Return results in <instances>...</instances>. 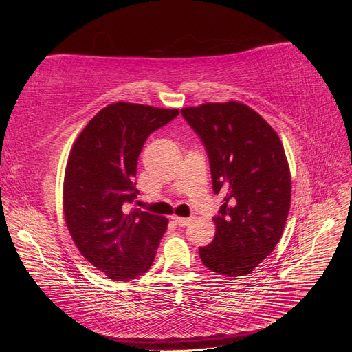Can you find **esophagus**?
<instances>
[{
    "mask_svg": "<svg viewBox=\"0 0 352 352\" xmlns=\"http://www.w3.org/2000/svg\"><path fill=\"white\" fill-rule=\"evenodd\" d=\"M173 220H175V223L177 226H180V228H184V226H188L189 225V221H190V219H185V217H179V216H173Z\"/></svg>",
    "mask_w": 352,
    "mask_h": 352,
    "instance_id": "1",
    "label": "esophagus"
}]
</instances>
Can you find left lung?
<instances>
[{
    "label": "left lung",
    "mask_w": 352,
    "mask_h": 352,
    "mask_svg": "<svg viewBox=\"0 0 352 352\" xmlns=\"http://www.w3.org/2000/svg\"><path fill=\"white\" fill-rule=\"evenodd\" d=\"M182 114L204 142L212 190L225 204L216 235L199 248L207 269L226 278L250 274L280 241L291 208V170L279 135L239 101L206 102Z\"/></svg>",
    "instance_id": "obj_1"
}]
</instances>
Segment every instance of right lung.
<instances>
[{
    "label": "right lung",
    "mask_w": 352,
    "mask_h": 352,
    "mask_svg": "<svg viewBox=\"0 0 352 352\" xmlns=\"http://www.w3.org/2000/svg\"><path fill=\"white\" fill-rule=\"evenodd\" d=\"M179 114L113 102L95 114L73 142L63 184V212L85 260L109 279L129 280L151 267L168 220L138 208L136 166L144 142Z\"/></svg>",
    "instance_id": "1"
}]
</instances>
